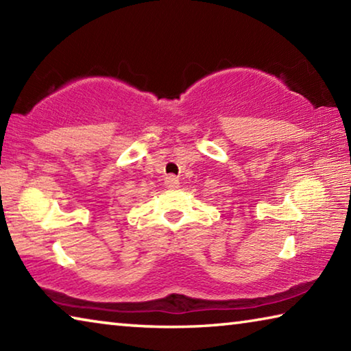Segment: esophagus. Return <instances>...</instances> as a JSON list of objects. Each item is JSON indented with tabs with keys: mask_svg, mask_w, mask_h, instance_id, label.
<instances>
[{
	"mask_svg": "<svg viewBox=\"0 0 351 351\" xmlns=\"http://www.w3.org/2000/svg\"><path fill=\"white\" fill-rule=\"evenodd\" d=\"M165 186H167V189H176L178 186H180V180H178V178L173 175H169L167 178H165Z\"/></svg>",
	"mask_w": 351,
	"mask_h": 351,
	"instance_id": "1",
	"label": "esophagus"
}]
</instances>
